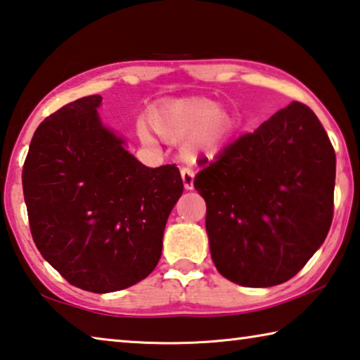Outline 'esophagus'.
I'll list each match as a JSON object with an SVG mask.
<instances>
[{"mask_svg": "<svg viewBox=\"0 0 360 360\" xmlns=\"http://www.w3.org/2000/svg\"><path fill=\"white\" fill-rule=\"evenodd\" d=\"M180 174H181V180H184V185H185V188L186 190H193L194 188V172L191 169H188V167H184L180 170Z\"/></svg>", "mask_w": 360, "mask_h": 360, "instance_id": "1", "label": "esophagus"}]
</instances>
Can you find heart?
I'll return each instance as SVG.
<instances>
[{
  "instance_id": "obj_1",
  "label": "heart",
  "mask_w": 360,
  "mask_h": 360,
  "mask_svg": "<svg viewBox=\"0 0 360 360\" xmlns=\"http://www.w3.org/2000/svg\"><path fill=\"white\" fill-rule=\"evenodd\" d=\"M153 122L166 140L180 143L186 139L185 151L191 156L215 150L233 127L228 111L209 98L175 100L159 111ZM137 131L145 145L156 143L145 124H139Z\"/></svg>"
}]
</instances>
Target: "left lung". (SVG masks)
I'll use <instances>...</instances> for the list:
<instances>
[{
  "instance_id": "1",
  "label": "left lung",
  "mask_w": 360,
  "mask_h": 360,
  "mask_svg": "<svg viewBox=\"0 0 360 360\" xmlns=\"http://www.w3.org/2000/svg\"><path fill=\"white\" fill-rule=\"evenodd\" d=\"M337 158L313 110L292 102L194 176L217 269L244 287L292 279L333 219Z\"/></svg>"
}]
</instances>
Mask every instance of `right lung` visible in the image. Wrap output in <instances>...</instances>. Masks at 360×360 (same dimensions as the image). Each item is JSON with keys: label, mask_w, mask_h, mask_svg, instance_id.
<instances>
[{"label": "right lung", "mask_w": 360, "mask_h": 360, "mask_svg": "<svg viewBox=\"0 0 360 360\" xmlns=\"http://www.w3.org/2000/svg\"><path fill=\"white\" fill-rule=\"evenodd\" d=\"M100 96L65 105L34 132L22 185L34 244L70 284L94 293L145 279L184 181L175 164L150 169L103 126Z\"/></svg>", "instance_id": "1"}]
</instances>
